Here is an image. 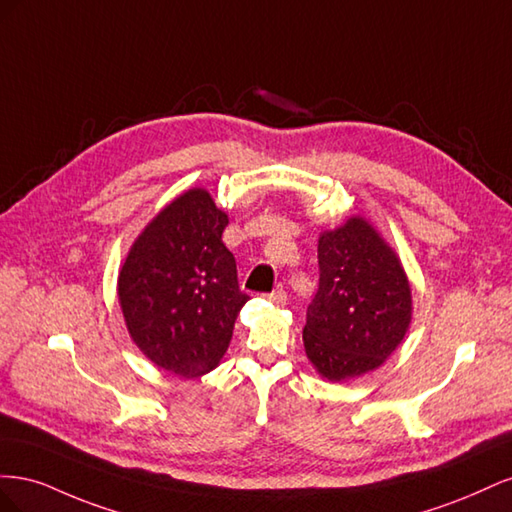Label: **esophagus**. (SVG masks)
<instances>
[{"instance_id": "obj_1", "label": "esophagus", "mask_w": 512, "mask_h": 512, "mask_svg": "<svg viewBox=\"0 0 512 512\" xmlns=\"http://www.w3.org/2000/svg\"><path fill=\"white\" fill-rule=\"evenodd\" d=\"M269 301H273L275 305H286V301H288V292H286L284 288H277V290H273V292L269 294Z\"/></svg>"}]
</instances>
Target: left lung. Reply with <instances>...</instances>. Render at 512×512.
Masks as SVG:
<instances>
[{
	"label": "left lung",
	"instance_id": "8db88e82",
	"mask_svg": "<svg viewBox=\"0 0 512 512\" xmlns=\"http://www.w3.org/2000/svg\"><path fill=\"white\" fill-rule=\"evenodd\" d=\"M318 292L307 305L303 344L331 382L367 374L401 344L412 318L408 277L363 218L318 241Z\"/></svg>",
	"mask_w": 512,
	"mask_h": 512
}]
</instances>
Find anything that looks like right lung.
<instances>
[{"instance_id": "obj_1", "label": "right lung", "mask_w": 512, "mask_h": 512, "mask_svg": "<svg viewBox=\"0 0 512 512\" xmlns=\"http://www.w3.org/2000/svg\"><path fill=\"white\" fill-rule=\"evenodd\" d=\"M228 215L205 190L162 209L119 273V303L134 344L181 378L218 367L247 303L237 262L222 241Z\"/></svg>"}]
</instances>
